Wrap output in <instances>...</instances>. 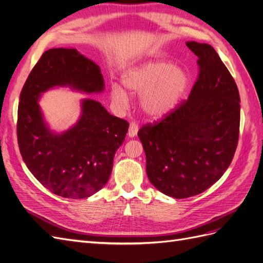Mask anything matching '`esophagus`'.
<instances>
[{"mask_svg": "<svg viewBox=\"0 0 263 263\" xmlns=\"http://www.w3.org/2000/svg\"><path fill=\"white\" fill-rule=\"evenodd\" d=\"M137 133H138V125L135 122H132L129 125V129H128V136L135 137L137 135Z\"/></svg>", "mask_w": 263, "mask_h": 263, "instance_id": "1", "label": "esophagus"}]
</instances>
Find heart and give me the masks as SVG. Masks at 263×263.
Instances as JSON below:
<instances>
[{
    "label": "heart",
    "mask_w": 263,
    "mask_h": 263,
    "mask_svg": "<svg viewBox=\"0 0 263 263\" xmlns=\"http://www.w3.org/2000/svg\"><path fill=\"white\" fill-rule=\"evenodd\" d=\"M123 85L130 93L140 94V106L153 118H162L173 112L190 84L186 70L174 67L163 59L149 60L127 70L122 77ZM110 97L117 105L129 101L128 94L117 84L112 86Z\"/></svg>",
    "instance_id": "b5f03b06"
}]
</instances>
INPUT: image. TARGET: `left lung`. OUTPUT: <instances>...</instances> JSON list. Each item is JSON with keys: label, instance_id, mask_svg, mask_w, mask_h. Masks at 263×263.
I'll return each instance as SVG.
<instances>
[{"label": "left lung", "instance_id": "8db88e82", "mask_svg": "<svg viewBox=\"0 0 263 263\" xmlns=\"http://www.w3.org/2000/svg\"><path fill=\"white\" fill-rule=\"evenodd\" d=\"M198 77L187 100L138 132L149 181L174 198L200 194L232 162L239 137L240 98L234 78L209 44L187 42Z\"/></svg>", "mask_w": 263, "mask_h": 263}]
</instances>
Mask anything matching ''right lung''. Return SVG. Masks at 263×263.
Wrapping results in <instances>:
<instances>
[{"instance_id":"obj_1","label":"right lung","mask_w":263,"mask_h":263,"mask_svg":"<svg viewBox=\"0 0 263 263\" xmlns=\"http://www.w3.org/2000/svg\"><path fill=\"white\" fill-rule=\"evenodd\" d=\"M65 85L98 93L104 89V79L97 63L77 49L44 52L21 92L17 141L24 162L46 189L62 197L85 198L106 184L129 124L110 115L101 103L85 99L72 128L52 133L44 122L38 99L51 87Z\"/></svg>"}]
</instances>
